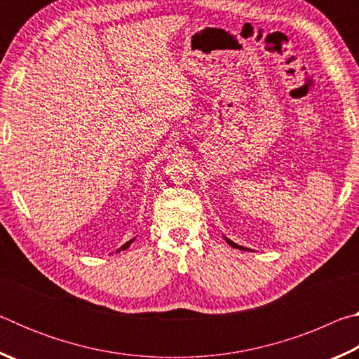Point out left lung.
Masks as SVG:
<instances>
[{
	"mask_svg": "<svg viewBox=\"0 0 359 359\" xmlns=\"http://www.w3.org/2000/svg\"><path fill=\"white\" fill-rule=\"evenodd\" d=\"M223 238H224V241H226L231 247H234V248H239V250H248V248L242 247V245H239V244H236V242H233V241H231V239H228L226 236H223Z\"/></svg>",
	"mask_w": 359,
	"mask_h": 359,
	"instance_id": "left-lung-1",
	"label": "left lung"
}]
</instances>
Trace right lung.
Masks as SVG:
<instances>
[{
  "instance_id": "obj_1",
  "label": "right lung",
  "mask_w": 359,
  "mask_h": 359,
  "mask_svg": "<svg viewBox=\"0 0 359 359\" xmlns=\"http://www.w3.org/2000/svg\"><path fill=\"white\" fill-rule=\"evenodd\" d=\"M136 241V238H133L131 241H128V242H126V244H123V245H121L120 248H118V250L117 252H121V250H126V248H128L131 244H133V242H135Z\"/></svg>"
}]
</instances>
